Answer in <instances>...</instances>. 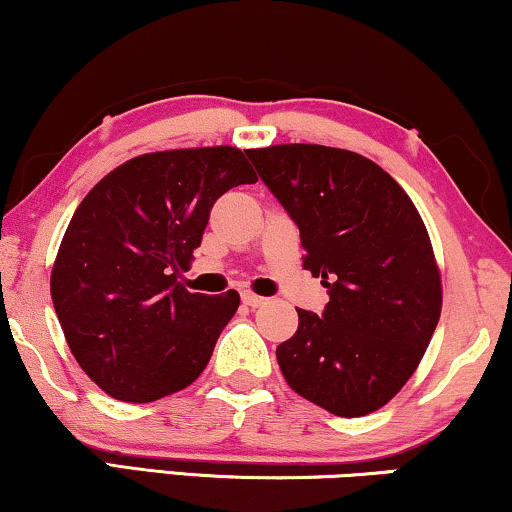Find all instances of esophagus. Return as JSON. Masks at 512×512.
Instances as JSON below:
<instances>
[{"label":"esophagus","mask_w":512,"mask_h":512,"mask_svg":"<svg viewBox=\"0 0 512 512\" xmlns=\"http://www.w3.org/2000/svg\"><path fill=\"white\" fill-rule=\"evenodd\" d=\"M242 301H244L246 306H251V308H258V306L266 304V299H263V296L254 294V292H242Z\"/></svg>","instance_id":"esophagus-1"}]
</instances>
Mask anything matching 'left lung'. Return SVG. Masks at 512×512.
I'll use <instances>...</instances> for the list:
<instances>
[{
	"label": "left lung",
	"instance_id": "left-lung-1",
	"mask_svg": "<svg viewBox=\"0 0 512 512\" xmlns=\"http://www.w3.org/2000/svg\"><path fill=\"white\" fill-rule=\"evenodd\" d=\"M301 232L304 268L323 277V315L304 308L277 346L296 394L361 418L399 394L441 315V275L427 227L399 182L356 151L323 144L246 149Z\"/></svg>",
	"mask_w": 512,
	"mask_h": 512
}]
</instances>
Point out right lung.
I'll list each match as a JSON object with an SVG mask.
<instances>
[{"instance_id": "obj_1", "label": "right lung", "mask_w": 512, "mask_h": 512, "mask_svg": "<svg viewBox=\"0 0 512 512\" xmlns=\"http://www.w3.org/2000/svg\"><path fill=\"white\" fill-rule=\"evenodd\" d=\"M256 182L237 147L142 154L80 201L52 268V301L75 361L118 401L149 403L204 372L239 294L178 282L218 197Z\"/></svg>"}]
</instances>
